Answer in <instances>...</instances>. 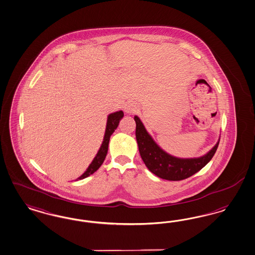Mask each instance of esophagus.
Instances as JSON below:
<instances>
[{"label": "esophagus", "instance_id": "obj_1", "mask_svg": "<svg viewBox=\"0 0 255 255\" xmlns=\"http://www.w3.org/2000/svg\"><path fill=\"white\" fill-rule=\"evenodd\" d=\"M135 110H136V106H134L133 104H131V103H128L127 105H125V106H124V111L126 113H133Z\"/></svg>", "mask_w": 255, "mask_h": 255}]
</instances>
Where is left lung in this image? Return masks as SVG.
Returning <instances> with one entry per match:
<instances>
[{
    "label": "left lung",
    "mask_w": 255,
    "mask_h": 255,
    "mask_svg": "<svg viewBox=\"0 0 255 255\" xmlns=\"http://www.w3.org/2000/svg\"><path fill=\"white\" fill-rule=\"evenodd\" d=\"M133 119L136 124L135 137L141 158L149 171L159 178L168 181H181L194 175L213 158L219 147L220 137L217 144L201 157L178 158L159 147L137 116H134Z\"/></svg>",
    "instance_id": "left-lung-1"
}]
</instances>
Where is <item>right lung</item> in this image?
I'll return each mask as SVG.
<instances>
[{
  "mask_svg": "<svg viewBox=\"0 0 255 255\" xmlns=\"http://www.w3.org/2000/svg\"><path fill=\"white\" fill-rule=\"evenodd\" d=\"M123 116H124V114H123L122 110L108 115L107 123H106V133H105V136H104V141L102 143V146H101L100 149L98 150L95 158L93 159L91 164L88 166L87 170L82 175L80 176L77 180L85 179L88 176L93 174L95 171L99 169V167L102 166V164L104 163V161L106 159V154H107L110 136L115 132L117 127L119 126V123L121 122V120L123 119Z\"/></svg>",
  "mask_w": 255,
  "mask_h": 255,
  "instance_id": "1",
  "label": "right lung"
}]
</instances>
